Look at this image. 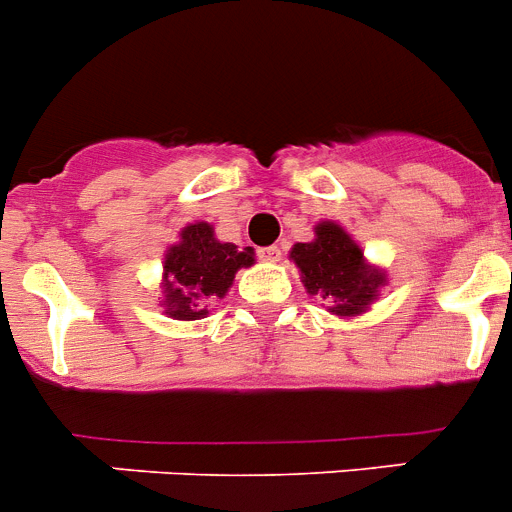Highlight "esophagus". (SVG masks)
Here are the masks:
<instances>
[{"label":"esophagus","mask_w":512,"mask_h":512,"mask_svg":"<svg viewBox=\"0 0 512 512\" xmlns=\"http://www.w3.org/2000/svg\"><path fill=\"white\" fill-rule=\"evenodd\" d=\"M257 255H260L262 262H280L282 252L277 245H270V247H260V252H257Z\"/></svg>","instance_id":"34e87169"}]
</instances>
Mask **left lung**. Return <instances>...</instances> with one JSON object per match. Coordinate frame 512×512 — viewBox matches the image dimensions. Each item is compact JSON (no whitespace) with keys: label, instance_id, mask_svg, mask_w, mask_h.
I'll list each match as a JSON object with an SVG mask.
<instances>
[{"label":"left lung","instance_id":"obj_1","mask_svg":"<svg viewBox=\"0 0 512 512\" xmlns=\"http://www.w3.org/2000/svg\"><path fill=\"white\" fill-rule=\"evenodd\" d=\"M290 260L307 295H320L340 320L362 315L388 285V272L372 265L350 232L332 220L315 225V240L295 242Z\"/></svg>","mask_w":512,"mask_h":512}]
</instances>
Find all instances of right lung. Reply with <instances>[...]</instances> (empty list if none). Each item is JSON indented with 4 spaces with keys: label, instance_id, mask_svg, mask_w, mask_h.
Wrapping results in <instances>:
<instances>
[{
    "label": "right lung",
    "instance_id": "add662e5",
    "mask_svg": "<svg viewBox=\"0 0 512 512\" xmlns=\"http://www.w3.org/2000/svg\"><path fill=\"white\" fill-rule=\"evenodd\" d=\"M255 265V250H237L220 242L210 222H190L180 230V242L167 247L162 262L160 305L172 320H202L212 302L222 300L235 282L237 270Z\"/></svg>",
    "mask_w": 512,
    "mask_h": 512
}]
</instances>
